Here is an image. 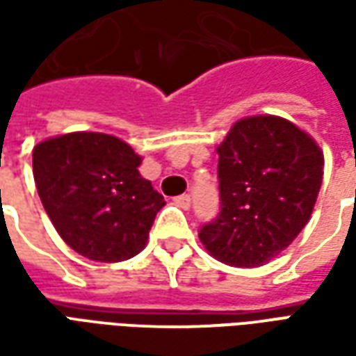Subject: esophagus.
I'll list each match as a JSON object with an SVG mask.
<instances>
[{"instance_id": "34e87169", "label": "esophagus", "mask_w": 356, "mask_h": 356, "mask_svg": "<svg viewBox=\"0 0 356 356\" xmlns=\"http://www.w3.org/2000/svg\"><path fill=\"white\" fill-rule=\"evenodd\" d=\"M175 202V206H179L181 209H188L191 208V196L188 194H183V196H177V198H173Z\"/></svg>"}]
</instances>
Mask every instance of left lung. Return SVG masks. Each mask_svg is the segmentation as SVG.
Listing matches in <instances>:
<instances>
[{
  "label": "left lung",
  "instance_id": "1",
  "mask_svg": "<svg viewBox=\"0 0 356 356\" xmlns=\"http://www.w3.org/2000/svg\"><path fill=\"white\" fill-rule=\"evenodd\" d=\"M219 154L221 211L200 242L217 261L261 267L309 223L324 175V154L301 127L273 114L234 122Z\"/></svg>",
  "mask_w": 356,
  "mask_h": 356
}]
</instances>
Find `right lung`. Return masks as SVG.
I'll return each instance as SVG.
<instances>
[{"label": "right lung", "mask_w": 356, "mask_h": 356, "mask_svg": "<svg viewBox=\"0 0 356 356\" xmlns=\"http://www.w3.org/2000/svg\"><path fill=\"white\" fill-rule=\"evenodd\" d=\"M143 156L108 133L74 131L32 152L40 200L74 252L91 261L131 259L147 246L163 196L139 173Z\"/></svg>", "instance_id": "1"}]
</instances>
